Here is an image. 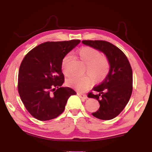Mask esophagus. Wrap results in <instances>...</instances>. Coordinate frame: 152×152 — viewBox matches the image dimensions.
Here are the masks:
<instances>
[{
	"label": "esophagus",
	"mask_w": 152,
	"mask_h": 152,
	"mask_svg": "<svg viewBox=\"0 0 152 152\" xmlns=\"http://www.w3.org/2000/svg\"><path fill=\"white\" fill-rule=\"evenodd\" d=\"M77 94H78V96L81 99H82V100H85V99H87V96L86 94H81V93H79V92H78V93H77Z\"/></svg>",
	"instance_id": "34e87169"
}]
</instances>
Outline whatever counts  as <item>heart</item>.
Instances as JSON below:
<instances>
[{
    "label": "heart",
    "instance_id": "b5f03b06",
    "mask_svg": "<svg viewBox=\"0 0 152 152\" xmlns=\"http://www.w3.org/2000/svg\"><path fill=\"white\" fill-rule=\"evenodd\" d=\"M80 58L86 64V70L94 82H100L107 76L109 70V64L107 59L95 49L84 47L78 51ZM71 59L70 53L66 55L61 61V70L66 75L69 74V63ZM92 80L88 74L82 76L72 75L66 79L69 86L84 91L91 86Z\"/></svg>",
    "mask_w": 152,
    "mask_h": 152
}]
</instances>
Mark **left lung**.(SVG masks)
Wrapping results in <instances>:
<instances>
[{
	"label": "left lung",
	"mask_w": 152,
	"mask_h": 152,
	"mask_svg": "<svg viewBox=\"0 0 152 152\" xmlns=\"http://www.w3.org/2000/svg\"><path fill=\"white\" fill-rule=\"evenodd\" d=\"M83 44L101 51L107 58L109 70L104 80L94 86L88 98L96 99L99 109L92 113L102 120L114 119L120 114L129 101L133 90L132 69L124 53L116 46L105 41L84 40Z\"/></svg>",
	"instance_id": "8db88e82"
}]
</instances>
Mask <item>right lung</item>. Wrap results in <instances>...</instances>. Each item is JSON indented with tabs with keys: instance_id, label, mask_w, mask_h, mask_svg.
I'll list each match as a JSON object with an SVG mask.
<instances>
[{
	"instance_id": "add662e5",
	"label": "right lung",
	"mask_w": 152,
	"mask_h": 152,
	"mask_svg": "<svg viewBox=\"0 0 152 152\" xmlns=\"http://www.w3.org/2000/svg\"><path fill=\"white\" fill-rule=\"evenodd\" d=\"M80 41L43 43L31 50L20 64L18 91L26 109L39 121L55 119L61 114L71 95L76 92L62 87L61 61Z\"/></svg>"
}]
</instances>
